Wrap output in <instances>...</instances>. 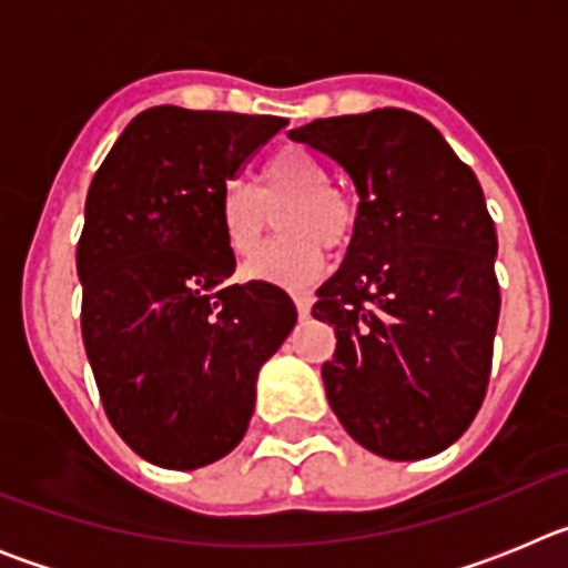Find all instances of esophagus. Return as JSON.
<instances>
[{
    "label": "esophagus",
    "instance_id": "obj_1",
    "mask_svg": "<svg viewBox=\"0 0 568 568\" xmlns=\"http://www.w3.org/2000/svg\"><path fill=\"white\" fill-rule=\"evenodd\" d=\"M293 301H295V310H298V315L304 318V315H310V310H313V293L310 290H293Z\"/></svg>",
    "mask_w": 568,
    "mask_h": 568
}]
</instances>
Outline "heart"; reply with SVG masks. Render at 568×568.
<instances>
[{
  "label": "heart",
  "instance_id": "obj_1",
  "mask_svg": "<svg viewBox=\"0 0 568 568\" xmlns=\"http://www.w3.org/2000/svg\"><path fill=\"white\" fill-rule=\"evenodd\" d=\"M278 206L285 233L256 254ZM355 219L358 207L353 195L329 182L327 164L304 148L278 150L261 168L258 187L230 182L219 199V222L227 247L241 258L254 252L247 275L275 284L315 278L327 264V247H338L353 235Z\"/></svg>",
  "mask_w": 568,
  "mask_h": 568
}]
</instances>
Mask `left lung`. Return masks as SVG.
I'll use <instances>...</instances> for the list:
<instances>
[{"instance_id":"8db88e82","label":"left lung","mask_w":568,"mask_h":568,"mask_svg":"<svg viewBox=\"0 0 568 568\" xmlns=\"http://www.w3.org/2000/svg\"><path fill=\"white\" fill-rule=\"evenodd\" d=\"M358 190V219L313 315L333 324L321 375L369 453L438 455L484 404L498 329V233L478 179L444 135L398 108L315 119L290 133Z\"/></svg>"}]
</instances>
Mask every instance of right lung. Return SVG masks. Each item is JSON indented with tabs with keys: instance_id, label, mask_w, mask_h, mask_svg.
Segmentation results:
<instances>
[{
	"instance_id": "add662e5",
	"label": "right lung",
	"mask_w": 568,
	"mask_h": 568,
	"mask_svg": "<svg viewBox=\"0 0 568 568\" xmlns=\"http://www.w3.org/2000/svg\"><path fill=\"white\" fill-rule=\"evenodd\" d=\"M278 115L150 108L93 175L77 247L82 338L110 424L135 455L199 469L244 438L261 364L295 327L267 281L227 284L230 179Z\"/></svg>"
}]
</instances>
